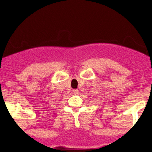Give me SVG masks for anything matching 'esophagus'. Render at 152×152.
Masks as SVG:
<instances>
[{
    "instance_id": "esophagus-1",
    "label": "esophagus",
    "mask_w": 152,
    "mask_h": 152,
    "mask_svg": "<svg viewBox=\"0 0 152 152\" xmlns=\"http://www.w3.org/2000/svg\"><path fill=\"white\" fill-rule=\"evenodd\" d=\"M73 93H74V94H77V93H78V89H73Z\"/></svg>"
}]
</instances>
